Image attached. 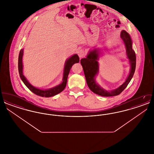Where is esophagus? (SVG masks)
Here are the masks:
<instances>
[{"mask_svg":"<svg viewBox=\"0 0 154 154\" xmlns=\"http://www.w3.org/2000/svg\"><path fill=\"white\" fill-rule=\"evenodd\" d=\"M78 55H79L80 58H84V57H85V51H84V50H82L81 49V50H80L78 51Z\"/></svg>","mask_w":154,"mask_h":154,"instance_id":"34e87169","label":"esophagus"}]
</instances>
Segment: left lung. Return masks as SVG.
I'll list each match as a JSON object with an SVG mask.
<instances>
[{
	"label": "left lung",
	"mask_w": 154,
	"mask_h": 154,
	"mask_svg": "<svg viewBox=\"0 0 154 154\" xmlns=\"http://www.w3.org/2000/svg\"><path fill=\"white\" fill-rule=\"evenodd\" d=\"M121 38L124 43L126 55L129 60L131 65L130 73L126 81L118 88L107 91L99 86L95 80L96 75L99 72V62L100 52L99 49H94L88 53L86 58L81 59V63L82 66L87 83L89 89L96 94L102 96H113L119 95L128 86L132 80L135 72L136 57L135 52L132 49V42L131 37L125 30H123L121 32Z\"/></svg>",
	"instance_id": "obj_1"
}]
</instances>
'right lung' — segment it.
<instances>
[{"mask_svg":"<svg viewBox=\"0 0 154 154\" xmlns=\"http://www.w3.org/2000/svg\"><path fill=\"white\" fill-rule=\"evenodd\" d=\"M23 50L22 49L20 52L19 57H18V72L20 74V76L21 79L24 84L28 87V89L36 94L37 95L40 96L42 97H51L54 96L56 95L57 94L61 92L66 87V83L67 80L68 75L70 71L71 67L73 65L74 63H79L80 59L79 56L77 54H74L73 56H72L70 58L67 59L65 62V67H64V71H63V77L62 83H60L59 85L54 87V88L43 90L38 88H36L32 85L28 81L26 80L25 77L23 74V65H22V56H23Z\"/></svg>","mask_w":154,"mask_h":154,"instance_id":"add662e5","label":"right lung"}]
</instances>
